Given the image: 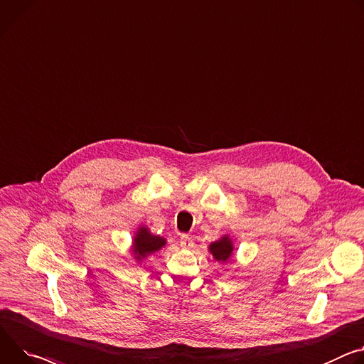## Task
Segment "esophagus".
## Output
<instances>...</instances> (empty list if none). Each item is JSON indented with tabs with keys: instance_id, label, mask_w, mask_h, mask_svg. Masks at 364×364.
<instances>
[{
	"instance_id": "1",
	"label": "esophagus",
	"mask_w": 364,
	"mask_h": 364,
	"mask_svg": "<svg viewBox=\"0 0 364 364\" xmlns=\"http://www.w3.org/2000/svg\"><path fill=\"white\" fill-rule=\"evenodd\" d=\"M180 245H181V248L188 250V248H193L194 241H193L188 235H181V238H180Z\"/></svg>"
}]
</instances>
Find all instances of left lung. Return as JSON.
Wrapping results in <instances>:
<instances>
[{"mask_svg": "<svg viewBox=\"0 0 364 364\" xmlns=\"http://www.w3.org/2000/svg\"><path fill=\"white\" fill-rule=\"evenodd\" d=\"M209 251L215 259L225 262L230 258V255H232V252H234L232 240L229 238V235H223L220 240H218L209 245Z\"/></svg>", "mask_w": 364, "mask_h": 364, "instance_id": "obj_1", "label": "left lung"}]
</instances>
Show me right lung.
<instances>
[{"mask_svg":"<svg viewBox=\"0 0 364 364\" xmlns=\"http://www.w3.org/2000/svg\"><path fill=\"white\" fill-rule=\"evenodd\" d=\"M165 238L159 235H152L146 226H141L134 237V247H132V252H134L135 258L141 261L142 258H146L152 252L159 251L165 245Z\"/></svg>","mask_w":364,"mask_h":364,"instance_id":"right-lung-1","label":"right lung"}]
</instances>
